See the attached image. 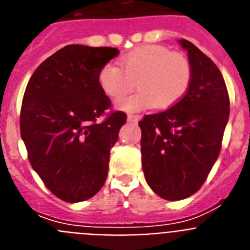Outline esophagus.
I'll use <instances>...</instances> for the list:
<instances>
[{
    "label": "esophagus",
    "mask_w": 250,
    "mask_h": 250,
    "mask_svg": "<svg viewBox=\"0 0 250 250\" xmlns=\"http://www.w3.org/2000/svg\"><path fill=\"white\" fill-rule=\"evenodd\" d=\"M139 120H140V116H139V115H127V121H129V123H138Z\"/></svg>",
    "instance_id": "obj_1"
}]
</instances>
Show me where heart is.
Listing matches in <instances>:
<instances>
[{
  "instance_id": "1",
  "label": "heart",
  "mask_w": 250,
  "mask_h": 250,
  "mask_svg": "<svg viewBox=\"0 0 250 250\" xmlns=\"http://www.w3.org/2000/svg\"><path fill=\"white\" fill-rule=\"evenodd\" d=\"M99 85L109 98L121 99L135 89L140 91L116 103L124 111L144 107L167 110L182 100L191 81L187 57L164 46L146 45L130 51L120 59V66L106 63L99 71Z\"/></svg>"
}]
</instances>
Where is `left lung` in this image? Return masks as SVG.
<instances>
[{"mask_svg": "<svg viewBox=\"0 0 250 250\" xmlns=\"http://www.w3.org/2000/svg\"><path fill=\"white\" fill-rule=\"evenodd\" d=\"M178 42L188 52L190 86L173 107L139 123L145 180L167 200L199 190L219 156L230 110L219 68L190 41Z\"/></svg>", "mask_w": 250, "mask_h": 250, "instance_id": "1", "label": "left lung"}]
</instances>
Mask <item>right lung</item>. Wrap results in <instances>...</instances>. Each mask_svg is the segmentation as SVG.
I'll use <instances>...</instances> for the list:
<instances>
[{
    "instance_id": "add662e5",
    "label": "right lung",
    "mask_w": 250,
    "mask_h": 250,
    "mask_svg": "<svg viewBox=\"0 0 250 250\" xmlns=\"http://www.w3.org/2000/svg\"><path fill=\"white\" fill-rule=\"evenodd\" d=\"M119 54L114 47L68 45L31 76L22 100L20 130L28 160L48 190L63 202L87 200L105 184L110 150L126 123L115 111L99 71Z\"/></svg>"
}]
</instances>
